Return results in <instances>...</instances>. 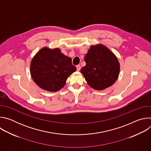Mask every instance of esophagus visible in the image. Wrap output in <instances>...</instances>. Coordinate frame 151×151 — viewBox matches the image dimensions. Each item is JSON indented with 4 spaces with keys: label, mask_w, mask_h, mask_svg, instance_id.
<instances>
[{
    "label": "esophagus",
    "mask_w": 151,
    "mask_h": 151,
    "mask_svg": "<svg viewBox=\"0 0 151 151\" xmlns=\"http://www.w3.org/2000/svg\"><path fill=\"white\" fill-rule=\"evenodd\" d=\"M76 69H77L78 71H79V70H80V69H81V66L79 65H79H77V66H76Z\"/></svg>",
    "instance_id": "esophagus-1"
}]
</instances>
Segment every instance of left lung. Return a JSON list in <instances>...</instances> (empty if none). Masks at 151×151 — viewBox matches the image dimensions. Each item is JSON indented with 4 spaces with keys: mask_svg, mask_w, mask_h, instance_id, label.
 <instances>
[{
    "mask_svg": "<svg viewBox=\"0 0 151 151\" xmlns=\"http://www.w3.org/2000/svg\"><path fill=\"white\" fill-rule=\"evenodd\" d=\"M84 60L86 65L81 72L91 88L103 90L111 87L117 80L119 63L115 55L104 45L91 46Z\"/></svg>",
    "mask_w": 151,
    "mask_h": 151,
    "instance_id": "1",
    "label": "left lung"
}]
</instances>
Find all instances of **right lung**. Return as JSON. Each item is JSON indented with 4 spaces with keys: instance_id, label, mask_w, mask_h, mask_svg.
I'll return each instance as SVG.
<instances>
[{
    "instance_id": "add662e5",
    "label": "right lung",
    "mask_w": 151,
    "mask_h": 151,
    "mask_svg": "<svg viewBox=\"0 0 151 151\" xmlns=\"http://www.w3.org/2000/svg\"><path fill=\"white\" fill-rule=\"evenodd\" d=\"M76 70L72 59L63 54L59 48H42L30 63L33 81L42 89L50 92L63 88L68 77Z\"/></svg>"
}]
</instances>
